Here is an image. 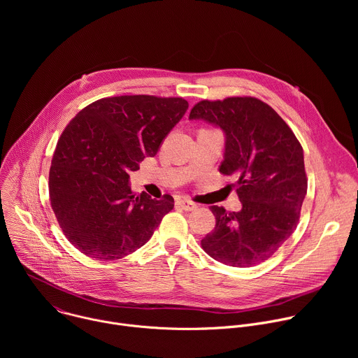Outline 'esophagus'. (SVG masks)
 <instances>
[{
	"label": "esophagus",
	"instance_id": "obj_1",
	"mask_svg": "<svg viewBox=\"0 0 358 358\" xmlns=\"http://www.w3.org/2000/svg\"><path fill=\"white\" fill-rule=\"evenodd\" d=\"M176 206L180 207V208L184 210V211H194V210L196 208L195 203H194L192 201L187 199V198H178V199L176 201Z\"/></svg>",
	"mask_w": 358,
	"mask_h": 358
}]
</instances>
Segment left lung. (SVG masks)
<instances>
[{
  "mask_svg": "<svg viewBox=\"0 0 358 358\" xmlns=\"http://www.w3.org/2000/svg\"><path fill=\"white\" fill-rule=\"evenodd\" d=\"M189 120L225 134L220 173L236 177L238 213L211 207L215 229L201 241L215 261L249 268L271 258L297 227L308 192L303 148L285 120L257 97L202 100Z\"/></svg>",
  "mask_w": 358,
  "mask_h": 358,
  "instance_id": "1",
  "label": "left lung"
}]
</instances>
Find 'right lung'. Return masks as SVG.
Returning <instances> with one entry per match:
<instances>
[{"mask_svg":"<svg viewBox=\"0 0 358 358\" xmlns=\"http://www.w3.org/2000/svg\"><path fill=\"white\" fill-rule=\"evenodd\" d=\"M182 97H105L80 110L58 140L49 198L68 241L86 257L116 261L141 248L174 208L130 188V173L155 157L182 119Z\"/></svg>","mask_w":358,"mask_h":358,"instance_id":"1","label":"right lung"}]
</instances>
